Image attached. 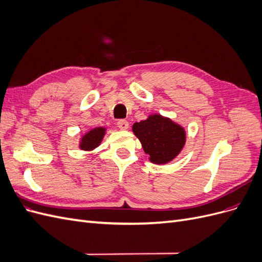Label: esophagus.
Instances as JSON below:
<instances>
[{
    "label": "esophagus",
    "mask_w": 262,
    "mask_h": 262,
    "mask_svg": "<svg viewBox=\"0 0 262 262\" xmlns=\"http://www.w3.org/2000/svg\"><path fill=\"white\" fill-rule=\"evenodd\" d=\"M117 124L119 126V129H121V130H126V129L129 128V122L126 121V120H123V119H121V120H119Z\"/></svg>",
    "instance_id": "1"
}]
</instances>
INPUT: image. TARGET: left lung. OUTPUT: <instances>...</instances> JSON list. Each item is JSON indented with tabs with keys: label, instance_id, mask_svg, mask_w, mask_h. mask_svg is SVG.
<instances>
[{
	"label": "left lung",
	"instance_id": "1",
	"mask_svg": "<svg viewBox=\"0 0 262 262\" xmlns=\"http://www.w3.org/2000/svg\"><path fill=\"white\" fill-rule=\"evenodd\" d=\"M132 131L140 140L148 160L154 164L171 162L186 143V131L171 119L158 114L136 122Z\"/></svg>",
	"mask_w": 262,
	"mask_h": 262
}]
</instances>
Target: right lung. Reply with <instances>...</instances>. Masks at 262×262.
Listing matches in <instances>:
<instances>
[{
    "label": "right lung",
    "mask_w": 262,
    "mask_h": 262,
    "mask_svg": "<svg viewBox=\"0 0 262 262\" xmlns=\"http://www.w3.org/2000/svg\"><path fill=\"white\" fill-rule=\"evenodd\" d=\"M106 128L98 126L87 132L82 137L80 142V148L84 150H93L100 145L102 139L105 137Z\"/></svg>",
    "instance_id": "1"
}]
</instances>
